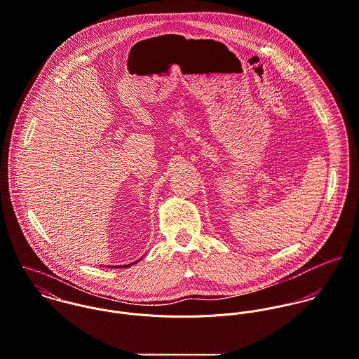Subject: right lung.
Masks as SVG:
<instances>
[{"label":"right lung","mask_w":359,"mask_h":359,"mask_svg":"<svg viewBox=\"0 0 359 359\" xmlns=\"http://www.w3.org/2000/svg\"><path fill=\"white\" fill-rule=\"evenodd\" d=\"M139 261H140V259H139ZM139 261H137V262H139ZM132 265H133V264H132ZM128 266H130V264H129V265H122V266H114V268H128Z\"/></svg>","instance_id":"obj_1"}]
</instances>
